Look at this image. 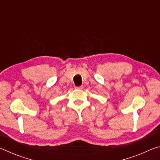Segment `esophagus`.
I'll list each match as a JSON object with an SVG mask.
<instances>
[{"label": "esophagus", "mask_w": 160, "mask_h": 160, "mask_svg": "<svg viewBox=\"0 0 160 160\" xmlns=\"http://www.w3.org/2000/svg\"><path fill=\"white\" fill-rule=\"evenodd\" d=\"M75 89H78V90H82V89H83V86H80V87H75Z\"/></svg>", "instance_id": "obj_1"}]
</instances>
